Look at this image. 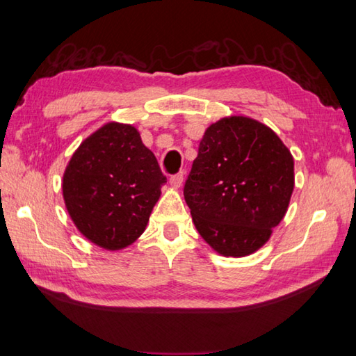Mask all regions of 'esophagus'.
I'll return each instance as SVG.
<instances>
[{"mask_svg":"<svg viewBox=\"0 0 356 356\" xmlns=\"http://www.w3.org/2000/svg\"><path fill=\"white\" fill-rule=\"evenodd\" d=\"M170 184H171V186H174V188H180V186H182V184H184V172L180 171V172H177V174H174V176H171Z\"/></svg>","mask_w":356,"mask_h":356,"instance_id":"1","label":"esophagus"}]
</instances>
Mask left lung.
<instances>
[{
	"instance_id": "8db88e82",
	"label": "left lung",
	"mask_w": 356,
	"mask_h": 356,
	"mask_svg": "<svg viewBox=\"0 0 356 356\" xmlns=\"http://www.w3.org/2000/svg\"><path fill=\"white\" fill-rule=\"evenodd\" d=\"M293 188V156L276 132L232 115L207 128L184 196L208 245L222 256L242 257L270 239Z\"/></svg>"
}]
</instances>
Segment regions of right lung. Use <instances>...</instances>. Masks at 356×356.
Here are the masks:
<instances>
[{
	"mask_svg": "<svg viewBox=\"0 0 356 356\" xmlns=\"http://www.w3.org/2000/svg\"><path fill=\"white\" fill-rule=\"evenodd\" d=\"M166 177L132 124H103L76 148L63 174V197L79 232L122 250L145 232Z\"/></svg>",
	"mask_w": 356,
	"mask_h": 356,
	"instance_id": "right-lung-1",
	"label": "right lung"
}]
</instances>
